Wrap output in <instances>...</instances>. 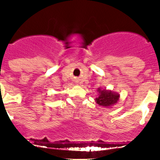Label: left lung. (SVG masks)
Instances as JSON below:
<instances>
[{
  "label": "left lung",
  "mask_w": 160,
  "mask_h": 160,
  "mask_svg": "<svg viewBox=\"0 0 160 160\" xmlns=\"http://www.w3.org/2000/svg\"><path fill=\"white\" fill-rule=\"evenodd\" d=\"M97 91L98 92V97L95 98V101L97 104L103 107H109L117 103L120 97L118 93L106 90V89L102 90L101 88H98Z\"/></svg>",
  "instance_id": "left-lung-1"
}]
</instances>
